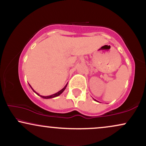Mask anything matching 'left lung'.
<instances>
[{"label": "left lung", "instance_id": "1", "mask_svg": "<svg viewBox=\"0 0 146 146\" xmlns=\"http://www.w3.org/2000/svg\"><path fill=\"white\" fill-rule=\"evenodd\" d=\"M95 100V101H96V100Z\"/></svg>", "mask_w": 146, "mask_h": 146}]
</instances>
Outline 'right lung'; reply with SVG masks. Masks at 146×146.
I'll list each match as a JSON object with an SVG mask.
<instances>
[{"instance_id": "1", "label": "right lung", "mask_w": 146, "mask_h": 146, "mask_svg": "<svg viewBox=\"0 0 146 146\" xmlns=\"http://www.w3.org/2000/svg\"><path fill=\"white\" fill-rule=\"evenodd\" d=\"M67 84H66V86H64V88H63L61 90H60L59 92H56V93L54 94H52V95H50V96H41V95H40L38 93H37V92H36V91H35V90H33V88H32V87H31V85H30V84H29V86H31V88H32V90H33L34 91V92H35L36 94H37L38 96H40L41 98H44V99H50V98H53L57 97V96H60V94H62V93L64 91V90L66 89V86H67Z\"/></svg>"}]
</instances>
